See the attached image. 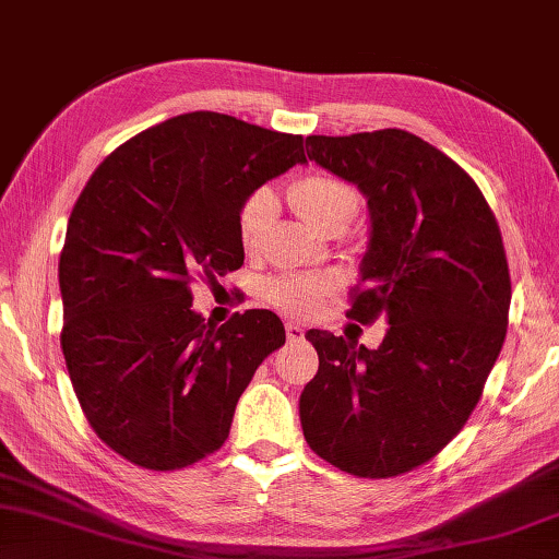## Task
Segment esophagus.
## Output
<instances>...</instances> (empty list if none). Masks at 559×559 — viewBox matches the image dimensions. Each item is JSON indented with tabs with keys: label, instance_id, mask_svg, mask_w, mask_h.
<instances>
[{
	"label": "esophagus",
	"instance_id": "1",
	"mask_svg": "<svg viewBox=\"0 0 559 559\" xmlns=\"http://www.w3.org/2000/svg\"><path fill=\"white\" fill-rule=\"evenodd\" d=\"M286 337H288V342H300L302 337H306V330L300 328V324H286Z\"/></svg>",
	"mask_w": 559,
	"mask_h": 559
}]
</instances>
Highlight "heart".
<instances>
[{
	"label": "heart",
	"instance_id": "b5f03b06",
	"mask_svg": "<svg viewBox=\"0 0 559 559\" xmlns=\"http://www.w3.org/2000/svg\"><path fill=\"white\" fill-rule=\"evenodd\" d=\"M288 198L302 217L320 231L344 229L359 215L361 195L352 182L330 174H310L290 182ZM273 215H276V195L269 188L249 192L237 212L239 241L247 251H253L266 237ZM330 288L328 278L320 276H293L273 281L269 286V298L281 310L302 314L310 312L318 300Z\"/></svg>",
	"mask_w": 559,
	"mask_h": 559
}]
</instances>
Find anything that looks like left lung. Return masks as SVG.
I'll return each mask as SVG.
<instances>
[{
  "label": "left lung",
  "mask_w": 559,
  "mask_h": 559,
  "mask_svg": "<svg viewBox=\"0 0 559 559\" xmlns=\"http://www.w3.org/2000/svg\"><path fill=\"white\" fill-rule=\"evenodd\" d=\"M306 146L367 195L371 237L347 318L391 328L379 349L306 334L320 369L300 393L302 435L337 469L389 479L430 462L481 399L511 308L501 229L472 176L411 131Z\"/></svg>",
  "instance_id": "left-lung-1"
}]
</instances>
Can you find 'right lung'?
I'll list each match as a JSON object with an SVG mask.
<instances>
[{"mask_svg":"<svg viewBox=\"0 0 559 559\" xmlns=\"http://www.w3.org/2000/svg\"><path fill=\"white\" fill-rule=\"evenodd\" d=\"M296 164L298 134L188 111L111 151L80 192L58 263L60 347L87 423L131 464L174 472L217 452L286 342L269 310L212 328L190 283L245 263L239 205Z\"/></svg>","mask_w":559,"mask_h":559,"instance_id":"add662e5","label":"right lung"}]
</instances>
